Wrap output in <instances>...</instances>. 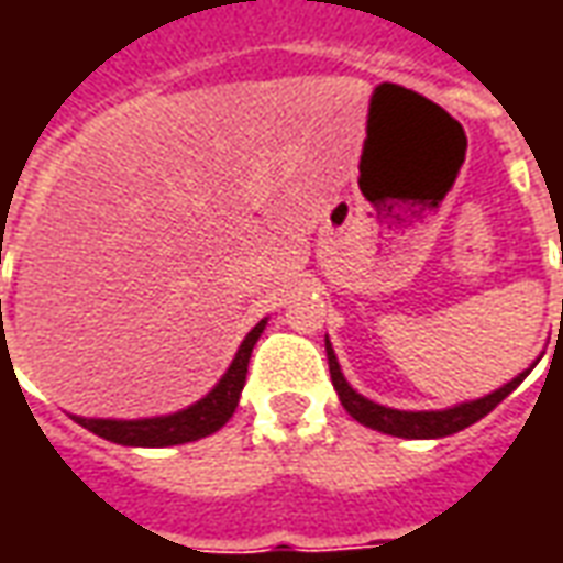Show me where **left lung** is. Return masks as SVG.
Instances as JSON below:
<instances>
[{"mask_svg": "<svg viewBox=\"0 0 563 563\" xmlns=\"http://www.w3.org/2000/svg\"><path fill=\"white\" fill-rule=\"evenodd\" d=\"M325 353H329L331 383H334V391H338V398H341L343 410L353 416L355 422L367 424V428H374V431H383V434L404 437V440H437V437L459 434L467 424L479 422L483 416L492 413L497 404L516 391V386H519L521 379L528 377V371H531V367H528L525 374L512 377L507 386H500V389H495L492 395H485V398L455 404V407H446V410H395V407H383V404L371 401L365 395H358V391L346 383V377H343L341 371V362H338V355L331 350L329 338H325Z\"/></svg>", "mask_w": 563, "mask_h": 563, "instance_id": "left-lung-1", "label": "left lung"}]
</instances>
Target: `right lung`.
<instances>
[{
    "label": "right lung",
    "mask_w": 563,
    "mask_h": 563,
    "mask_svg": "<svg viewBox=\"0 0 563 563\" xmlns=\"http://www.w3.org/2000/svg\"><path fill=\"white\" fill-rule=\"evenodd\" d=\"M265 325H268V319L253 325L244 343L238 346L232 365L222 374L220 383L201 401L189 404L177 413L150 416V419H87V416H71V419L84 424L92 434L104 437L111 443H120V446H180V443H192V440L213 434L232 419L234 407L241 401V391H244L246 383V365H250L253 346L262 338Z\"/></svg>",
    "instance_id": "obj_1"
}]
</instances>
